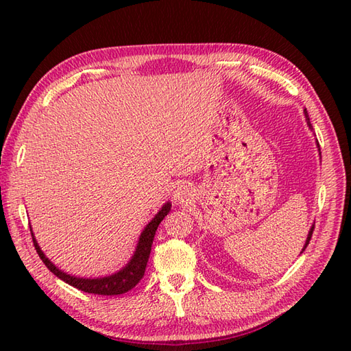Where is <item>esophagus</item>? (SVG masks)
<instances>
[{
  "instance_id": "esophagus-1",
  "label": "esophagus",
  "mask_w": 351,
  "mask_h": 351,
  "mask_svg": "<svg viewBox=\"0 0 351 351\" xmlns=\"http://www.w3.org/2000/svg\"><path fill=\"white\" fill-rule=\"evenodd\" d=\"M175 199L178 200V202H189V200L191 199V190H190V187L189 185H180V187H178L176 190H175Z\"/></svg>"
}]
</instances>
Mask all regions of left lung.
<instances>
[{
    "label": "left lung",
    "instance_id": "left-lung-1",
    "mask_svg": "<svg viewBox=\"0 0 351 351\" xmlns=\"http://www.w3.org/2000/svg\"><path fill=\"white\" fill-rule=\"evenodd\" d=\"M304 116H306V121H308V125L311 126V121H309V114H308V111H306V108H304ZM312 128V126H311ZM312 232H314V226L311 228V230H309V235H308V240H306V244H304V247H303V250L302 252H304V249L308 247V244H309V241H311V237H312Z\"/></svg>",
    "mask_w": 351,
    "mask_h": 351
}]
</instances>
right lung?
Wrapping results in <instances>:
<instances>
[{
  "instance_id": "obj_1",
  "label": "right lung",
  "mask_w": 351,
  "mask_h": 351,
  "mask_svg": "<svg viewBox=\"0 0 351 351\" xmlns=\"http://www.w3.org/2000/svg\"><path fill=\"white\" fill-rule=\"evenodd\" d=\"M170 206H171L170 204L164 205L161 208V211L155 215L152 221L149 223L143 232H141L136 253H134V256L130 261V264L126 265L123 270H121L116 274L107 276V278L81 279V278H75V276L66 274L62 270H58V268L52 264L47 256L43 255V252L40 250L39 244L36 243L33 232H32L34 249L37 252V255H39V258L43 261V264L48 267V270L54 273L58 279H62L66 283H69V285H72L73 288L84 291V293H88V294H98V295H119V294L128 293V291L136 287L137 283L141 280V278L145 276V270L147 265L149 255H151V247L154 243L156 228H158L161 220L169 214Z\"/></svg>"
}]
</instances>
